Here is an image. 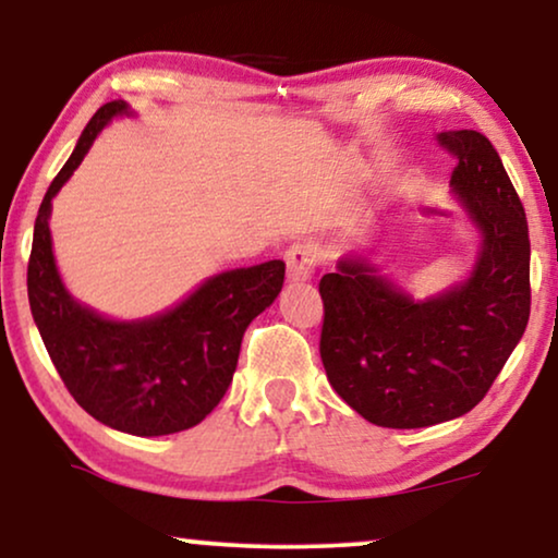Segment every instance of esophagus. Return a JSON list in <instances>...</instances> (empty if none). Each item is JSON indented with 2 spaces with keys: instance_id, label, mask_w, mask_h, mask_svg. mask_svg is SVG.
<instances>
[{
  "instance_id": "34e87169",
  "label": "esophagus",
  "mask_w": 558,
  "mask_h": 558,
  "mask_svg": "<svg viewBox=\"0 0 558 558\" xmlns=\"http://www.w3.org/2000/svg\"><path fill=\"white\" fill-rule=\"evenodd\" d=\"M319 262V248L312 241H300L294 246L287 248V271L292 281L310 279L317 269Z\"/></svg>"
}]
</instances>
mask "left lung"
<instances>
[{
	"label": "left lung",
	"instance_id": "1",
	"mask_svg": "<svg viewBox=\"0 0 558 558\" xmlns=\"http://www.w3.org/2000/svg\"><path fill=\"white\" fill-rule=\"evenodd\" d=\"M457 159L452 187L483 233L470 279L414 302L361 258L319 279V355L350 409L388 429H418L475 409L523 338L531 315L525 210L485 134H437Z\"/></svg>",
	"mask_w": 558,
	"mask_h": 558
}]
</instances>
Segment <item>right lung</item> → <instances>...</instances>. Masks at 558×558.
Listing matches in <instances>:
<instances>
[{"label":"right lung","instance_id":"right-lung-1","mask_svg":"<svg viewBox=\"0 0 558 558\" xmlns=\"http://www.w3.org/2000/svg\"><path fill=\"white\" fill-rule=\"evenodd\" d=\"M121 113H129L124 101L104 104L50 182L35 220L27 296L50 361L78 407L111 429L162 437L201 424L218 407L233 380L243 332L277 300L287 266L274 258L223 271L174 310L140 323H113L75 302L52 256V197Z\"/></svg>","mask_w":558,"mask_h":558}]
</instances>
